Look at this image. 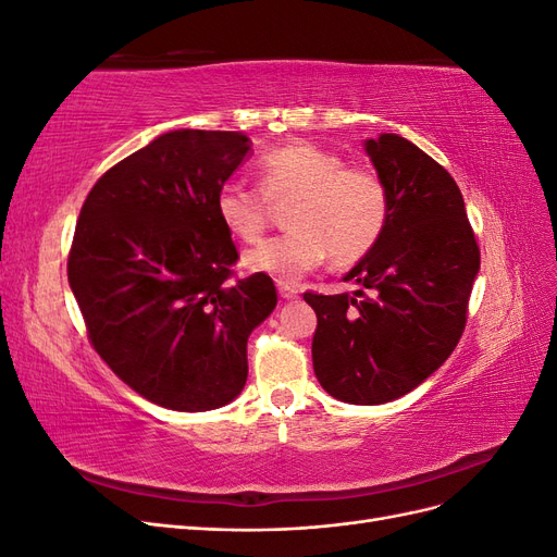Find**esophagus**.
I'll return each mask as SVG.
<instances>
[{
  "label": "esophagus",
  "mask_w": 557,
  "mask_h": 557,
  "mask_svg": "<svg viewBox=\"0 0 557 557\" xmlns=\"http://www.w3.org/2000/svg\"><path fill=\"white\" fill-rule=\"evenodd\" d=\"M276 288H278V295L281 299H297L299 290L295 283H285V281H276Z\"/></svg>",
  "instance_id": "obj_1"
}]
</instances>
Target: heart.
Returning a JSON list of instances; mask_svg holds the SVG:
<instances>
[{"label":"heart","instance_id":"obj_1","mask_svg":"<svg viewBox=\"0 0 557 557\" xmlns=\"http://www.w3.org/2000/svg\"><path fill=\"white\" fill-rule=\"evenodd\" d=\"M258 185L260 190L225 181L215 195V215L232 237L256 244L269 225V201L293 199L285 211L293 230L244 256L250 272L278 281L305 276L327 256L339 267L360 262L391 221L385 181L311 141L267 150L258 160Z\"/></svg>","mask_w":557,"mask_h":557}]
</instances>
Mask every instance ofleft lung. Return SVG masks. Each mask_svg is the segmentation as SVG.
<instances>
[{"instance_id":"8db88e82","label":"left lung","mask_w":557,"mask_h":557,"mask_svg":"<svg viewBox=\"0 0 557 557\" xmlns=\"http://www.w3.org/2000/svg\"><path fill=\"white\" fill-rule=\"evenodd\" d=\"M391 193L379 244L350 269L356 295L305 293L318 315L313 372L348 404L393 401L440 369L467 325L481 252L458 183L397 134L364 144Z\"/></svg>"}]
</instances>
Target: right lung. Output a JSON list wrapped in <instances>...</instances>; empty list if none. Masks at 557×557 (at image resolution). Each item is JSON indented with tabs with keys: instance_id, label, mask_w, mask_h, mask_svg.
<instances>
[{
	"instance_id": "1",
	"label": "right lung",
	"mask_w": 557,
	"mask_h": 557,
	"mask_svg": "<svg viewBox=\"0 0 557 557\" xmlns=\"http://www.w3.org/2000/svg\"><path fill=\"white\" fill-rule=\"evenodd\" d=\"M250 150L242 132L174 129L99 178L66 260L88 339L148 401L209 411L248 376V334L276 307L267 274L239 278L215 195Z\"/></svg>"
}]
</instances>
